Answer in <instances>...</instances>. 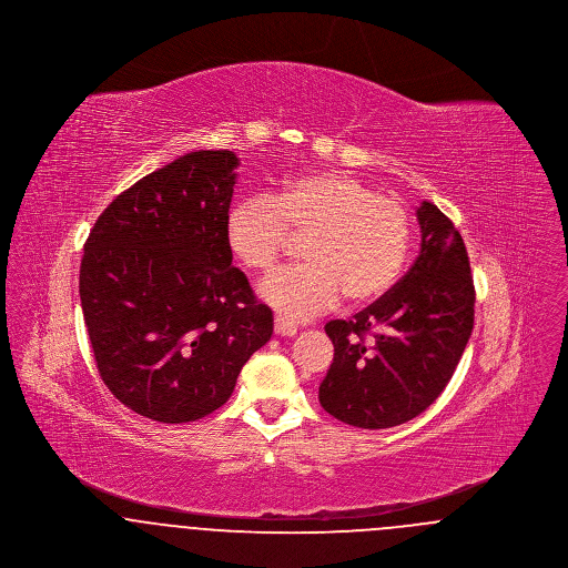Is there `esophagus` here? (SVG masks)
Instances as JSON below:
<instances>
[{"mask_svg":"<svg viewBox=\"0 0 568 568\" xmlns=\"http://www.w3.org/2000/svg\"><path fill=\"white\" fill-rule=\"evenodd\" d=\"M274 332L278 336H296L297 327L294 324H290V322H285V320H281V317H276L274 320Z\"/></svg>","mask_w":568,"mask_h":568,"instance_id":"esophagus-1","label":"esophagus"}]
</instances>
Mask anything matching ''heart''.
Here are the masks:
<instances>
[{"mask_svg":"<svg viewBox=\"0 0 568 568\" xmlns=\"http://www.w3.org/2000/svg\"><path fill=\"white\" fill-rule=\"evenodd\" d=\"M292 239H306L304 266L266 276L257 294L285 322H306L347 296H385L405 271L413 221L405 202L347 172H313L274 195H246L225 215V243L248 271H271Z\"/></svg>","mask_w":568,"mask_h":568,"instance_id":"heart-1","label":"heart"}]
</instances>
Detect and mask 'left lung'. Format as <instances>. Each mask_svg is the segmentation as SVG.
Returning <instances> with one entry per match:
<instances>
[{
	"instance_id": "left-lung-1",
	"label": "left lung",
	"mask_w": 568,
	"mask_h": 568,
	"mask_svg": "<svg viewBox=\"0 0 568 568\" xmlns=\"http://www.w3.org/2000/svg\"><path fill=\"white\" fill-rule=\"evenodd\" d=\"M415 215L422 246L405 278L352 322L325 324L334 359L320 403L355 428H394L424 413L449 383L473 332L475 287L464 241L433 202H422Z\"/></svg>"
}]
</instances>
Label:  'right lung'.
<instances>
[{
    "instance_id": "add662e5",
    "label": "right lung",
    "mask_w": 568,
    "mask_h": 568,
    "mask_svg": "<svg viewBox=\"0 0 568 568\" xmlns=\"http://www.w3.org/2000/svg\"><path fill=\"white\" fill-rule=\"evenodd\" d=\"M239 165L232 151H191L116 195L84 243L79 292L98 371L153 422L225 405L271 341L272 311L225 243Z\"/></svg>"
}]
</instances>
